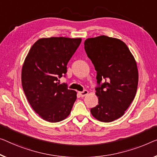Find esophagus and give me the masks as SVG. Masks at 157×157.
<instances>
[{"label": "esophagus", "instance_id": "34e87169", "mask_svg": "<svg viewBox=\"0 0 157 157\" xmlns=\"http://www.w3.org/2000/svg\"><path fill=\"white\" fill-rule=\"evenodd\" d=\"M79 94L81 96V97H85L88 94V91L87 90H84L82 92H79Z\"/></svg>", "mask_w": 157, "mask_h": 157}]
</instances>
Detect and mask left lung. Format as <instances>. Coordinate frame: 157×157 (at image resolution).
Wrapping results in <instances>:
<instances>
[{
    "label": "left lung",
    "instance_id": "obj_1",
    "mask_svg": "<svg viewBox=\"0 0 157 157\" xmlns=\"http://www.w3.org/2000/svg\"><path fill=\"white\" fill-rule=\"evenodd\" d=\"M85 50L97 71L99 104L91 113L101 122H111L125 113L136 94V61L123 41L104 35L86 39Z\"/></svg>",
    "mask_w": 157,
    "mask_h": 157
}]
</instances>
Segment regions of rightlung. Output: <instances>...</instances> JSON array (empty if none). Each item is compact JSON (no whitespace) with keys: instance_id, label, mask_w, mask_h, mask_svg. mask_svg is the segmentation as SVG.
<instances>
[{"instance_id":"right-lung-1","label":"right lung","mask_w":157,"mask_h":157,"mask_svg":"<svg viewBox=\"0 0 157 157\" xmlns=\"http://www.w3.org/2000/svg\"><path fill=\"white\" fill-rule=\"evenodd\" d=\"M82 39L51 37L39 39L28 53L22 69V85L32 109L48 122L64 120L71 113L77 92L66 84L67 64Z\"/></svg>"}]
</instances>
